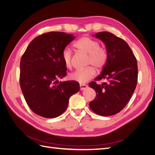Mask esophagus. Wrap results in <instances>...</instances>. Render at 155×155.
Instances as JSON below:
<instances>
[{
	"instance_id": "34e87169",
	"label": "esophagus",
	"mask_w": 155,
	"mask_h": 155,
	"mask_svg": "<svg viewBox=\"0 0 155 155\" xmlns=\"http://www.w3.org/2000/svg\"><path fill=\"white\" fill-rule=\"evenodd\" d=\"M88 87V86L87 85H85V84H80V90L81 91H83L86 89Z\"/></svg>"
}]
</instances>
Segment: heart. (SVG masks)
Returning a JSON list of instances; mask_svg holds the SVG:
<instances>
[{"label":"heart","mask_w":155,"mask_h":155,"mask_svg":"<svg viewBox=\"0 0 155 155\" xmlns=\"http://www.w3.org/2000/svg\"><path fill=\"white\" fill-rule=\"evenodd\" d=\"M99 45L97 41L87 36L81 37L74 44L75 48L83 53L88 54V64H92L97 68H101L107 62L108 54L105 48ZM72 58V51L68 48H65L62 52V59L66 67H71ZM95 74L94 68L90 66L84 69L76 70L70 74L69 78L72 81L83 83L91 79Z\"/></svg>","instance_id":"1"}]
</instances>
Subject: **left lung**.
I'll return each instance as SVG.
<instances>
[{
  "label": "left lung",
  "instance_id": "left-lung-1",
  "mask_svg": "<svg viewBox=\"0 0 155 155\" xmlns=\"http://www.w3.org/2000/svg\"><path fill=\"white\" fill-rule=\"evenodd\" d=\"M93 36L104 42L108 58L101 73L89 83L96 92V98L89 106L98 115L112 116L125 107L137 87V59L128 44L112 33L102 31ZM101 79L107 82L97 85L95 81Z\"/></svg>",
  "mask_w": 155,
  "mask_h": 155
}]
</instances>
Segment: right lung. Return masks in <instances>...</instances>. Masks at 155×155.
I'll use <instances>...</instances> for the list:
<instances>
[{
  "label": "right lung",
  "instance_id": "add662e5",
  "mask_svg": "<svg viewBox=\"0 0 155 155\" xmlns=\"http://www.w3.org/2000/svg\"><path fill=\"white\" fill-rule=\"evenodd\" d=\"M75 39L71 34L51 31L36 37L22 55L20 85L30 109L44 118H56L66 110L69 98L79 91L75 81L58 82L67 75L62 52Z\"/></svg>",
  "mask_w": 155,
  "mask_h": 155
}]
</instances>
